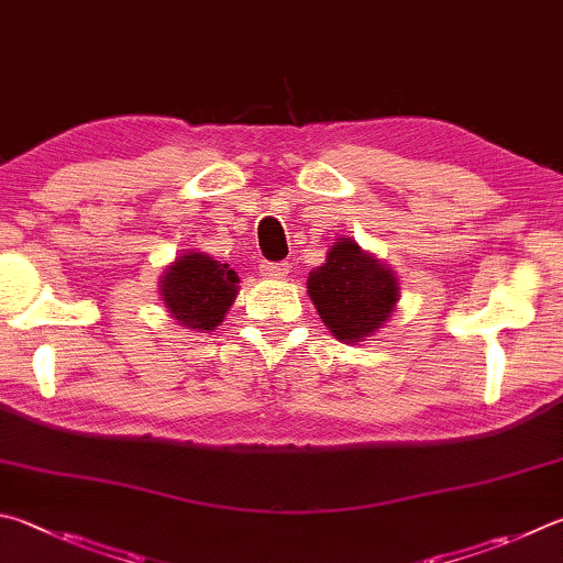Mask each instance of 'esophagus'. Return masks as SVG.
I'll list each match as a JSON object with an SVG mask.
<instances>
[{"instance_id":"obj_1","label":"esophagus","mask_w":563,"mask_h":563,"mask_svg":"<svg viewBox=\"0 0 563 563\" xmlns=\"http://www.w3.org/2000/svg\"><path fill=\"white\" fill-rule=\"evenodd\" d=\"M261 271H263L265 278L280 280V278H285V275L290 273V263H263Z\"/></svg>"}]
</instances>
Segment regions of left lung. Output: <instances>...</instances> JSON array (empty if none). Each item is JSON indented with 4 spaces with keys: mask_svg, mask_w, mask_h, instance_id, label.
Masks as SVG:
<instances>
[{
    "mask_svg": "<svg viewBox=\"0 0 563 563\" xmlns=\"http://www.w3.org/2000/svg\"><path fill=\"white\" fill-rule=\"evenodd\" d=\"M308 292L322 322L342 342H362L391 317L398 280L386 263L340 239L310 273Z\"/></svg>",
    "mask_w": 563,
    "mask_h": 563,
    "instance_id": "1",
    "label": "left lung"
}]
</instances>
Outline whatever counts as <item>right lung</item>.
<instances>
[{
    "label": "right lung",
    "mask_w": 563,
    "mask_h": 563,
    "mask_svg": "<svg viewBox=\"0 0 563 563\" xmlns=\"http://www.w3.org/2000/svg\"><path fill=\"white\" fill-rule=\"evenodd\" d=\"M239 275L207 253H184L167 265L159 292L167 312L187 330H217L239 295Z\"/></svg>",
    "instance_id": "right-lung-1"
}]
</instances>
